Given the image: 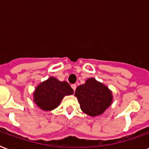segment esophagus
<instances>
[{"label":"esophagus","instance_id":"34e87169","mask_svg":"<svg viewBox=\"0 0 149 149\" xmlns=\"http://www.w3.org/2000/svg\"><path fill=\"white\" fill-rule=\"evenodd\" d=\"M71 87H72V90H73V91H76V88H77V85L76 84H72L71 85Z\"/></svg>","mask_w":149,"mask_h":149}]
</instances>
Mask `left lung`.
Returning a JSON list of instances; mask_svg holds the SVG:
<instances>
[{
  "label": "left lung",
  "mask_w": 149,
  "mask_h": 149,
  "mask_svg": "<svg viewBox=\"0 0 149 149\" xmlns=\"http://www.w3.org/2000/svg\"><path fill=\"white\" fill-rule=\"evenodd\" d=\"M75 96L81 110L90 116L102 115L112 105L113 100L112 91L93 77L77 87Z\"/></svg>",
  "instance_id": "8db88e82"
}]
</instances>
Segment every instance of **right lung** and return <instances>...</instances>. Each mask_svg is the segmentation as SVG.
I'll return each mask as SVG.
<instances>
[{
	"mask_svg": "<svg viewBox=\"0 0 149 149\" xmlns=\"http://www.w3.org/2000/svg\"><path fill=\"white\" fill-rule=\"evenodd\" d=\"M73 94V90L66 81H59L51 77L40 84L33 91V102L44 111L56 109L66 95Z\"/></svg>",
	"mask_w": 149,
	"mask_h": 149,
	"instance_id": "add662e5",
	"label": "right lung"
}]
</instances>
